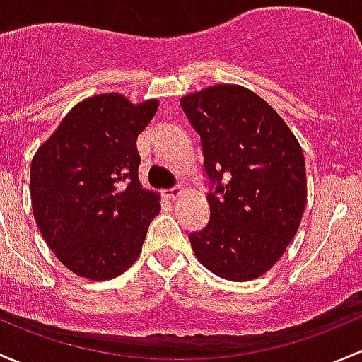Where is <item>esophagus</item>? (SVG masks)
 Instances as JSON below:
<instances>
[{
    "instance_id": "1",
    "label": "esophagus",
    "mask_w": 362,
    "mask_h": 362,
    "mask_svg": "<svg viewBox=\"0 0 362 362\" xmlns=\"http://www.w3.org/2000/svg\"><path fill=\"white\" fill-rule=\"evenodd\" d=\"M182 192H185V189H182V185H176V186H173V188L167 189L165 195H167V199L176 200L177 197H181V195H182Z\"/></svg>"
}]
</instances>
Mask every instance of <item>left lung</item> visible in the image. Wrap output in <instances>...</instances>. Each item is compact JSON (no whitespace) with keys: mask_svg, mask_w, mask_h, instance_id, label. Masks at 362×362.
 I'll use <instances>...</instances> for the list:
<instances>
[{"mask_svg":"<svg viewBox=\"0 0 362 362\" xmlns=\"http://www.w3.org/2000/svg\"><path fill=\"white\" fill-rule=\"evenodd\" d=\"M181 107L200 136L206 228L188 235L197 259L228 281H251L284 255L307 204L305 158L274 107L238 85L185 95Z\"/></svg>","mask_w":362,"mask_h":362,"instance_id":"left-lung-1","label":"left lung"}]
</instances>
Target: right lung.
<instances>
[{
    "mask_svg": "<svg viewBox=\"0 0 362 362\" xmlns=\"http://www.w3.org/2000/svg\"><path fill=\"white\" fill-rule=\"evenodd\" d=\"M158 100L90 98L66 115L31 163L36 225L62 264L92 281L124 274L139 256L158 195L137 180V136Z\"/></svg>",
    "mask_w": 362,
    "mask_h": 362,
    "instance_id": "obj_1",
    "label": "right lung"
}]
</instances>
